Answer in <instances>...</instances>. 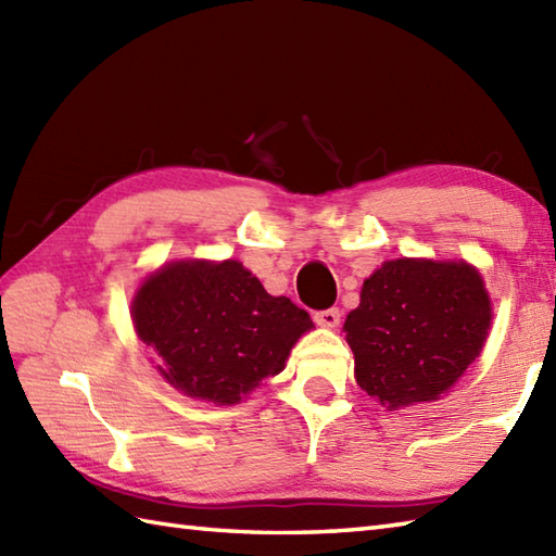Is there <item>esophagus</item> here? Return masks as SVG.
Wrapping results in <instances>:
<instances>
[{
  "label": "esophagus",
  "mask_w": 556,
  "mask_h": 556,
  "mask_svg": "<svg viewBox=\"0 0 556 556\" xmlns=\"http://www.w3.org/2000/svg\"><path fill=\"white\" fill-rule=\"evenodd\" d=\"M313 320L320 325V327H337L341 320V313L339 308H327V311H315L313 313Z\"/></svg>",
  "instance_id": "obj_1"
}]
</instances>
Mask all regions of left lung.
<instances>
[{
  "label": "left lung",
  "instance_id": "1",
  "mask_svg": "<svg viewBox=\"0 0 556 556\" xmlns=\"http://www.w3.org/2000/svg\"><path fill=\"white\" fill-rule=\"evenodd\" d=\"M490 320L488 291L470 265L384 263L344 323L356 382L389 408L432 401L480 356Z\"/></svg>",
  "mask_w": 556,
  "mask_h": 556
}]
</instances>
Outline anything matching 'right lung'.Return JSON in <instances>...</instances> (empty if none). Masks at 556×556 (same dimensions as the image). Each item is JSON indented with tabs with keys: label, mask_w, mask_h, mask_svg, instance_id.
<instances>
[{
	"label": "right lung",
	"mask_w": 556,
	"mask_h": 556,
	"mask_svg": "<svg viewBox=\"0 0 556 556\" xmlns=\"http://www.w3.org/2000/svg\"><path fill=\"white\" fill-rule=\"evenodd\" d=\"M134 325L179 392L236 404L285 370L311 315L269 296L241 263H174L152 275L134 301Z\"/></svg>",
	"instance_id": "add662e5"
}]
</instances>
